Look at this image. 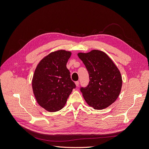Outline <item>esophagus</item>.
Returning a JSON list of instances; mask_svg holds the SVG:
<instances>
[{"instance_id": "esophagus-1", "label": "esophagus", "mask_w": 149, "mask_h": 149, "mask_svg": "<svg viewBox=\"0 0 149 149\" xmlns=\"http://www.w3.org/2000/svg\"><path fill=\"white\" fill-rule=\"evenodd\" d=\"M75 84H76V87H79V81H76L75 82Z\"/></svg>"}]
</instances>
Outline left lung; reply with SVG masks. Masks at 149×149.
I'll return each mask as SVG.
<instances>
[{"instance_id": "obj_1", "label": "left lung", "mask_w": 149, "mask_h": 149, "mask_svg": "<svg viewBox=\"0 0 149 149\" xmlns=\"http://www.w3.org/2000/svg\"><path fill=\"white\" fill-rule=\"evenodd\" d=\"M88 72L89 83L81 87L84 100L95 110H102L114 102L121 92L122 77L107 54L97 49L77 54Z\"/></svg>"}]
</instances>
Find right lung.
I'll return each mask as SVG.
<instances>
[{
    "instance_id": "obj_1",
    "label": "right lung",
    "mask_w": 149,
    "mask_h": 149,
    "mask_svg": "<svg viewBox=\"0 0 149 149\" xmlns=\"http://www.w3.org/2000/svg\"><path fill=\"white\" fill-rule=\"evenodd\" d=\"M71 54L62 49L52 52L40 61L35 70L33 93L38 103L48 111L61 110L76 88L66 66Z\"/></svg>"
}]
</instances>
